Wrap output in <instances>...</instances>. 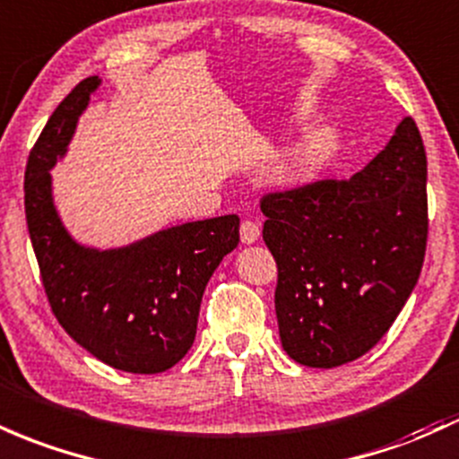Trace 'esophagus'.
Wrapping results in <instances>:
<instances>
[{"mask_svg":"<svg viewBox=\"0 0 459 459\" xmlns=\"http://www.w3.org/2000/svg\"><path fill=\"white\" fill-rule=\"evenodd\" d=\"M239 235H241V244H255L261 235L259 224H256V221H241Z\"/></svg>","mask_w":459,"mask_h":459,"instance_id":"34e87169","label":"esophagus"}]
</instances>
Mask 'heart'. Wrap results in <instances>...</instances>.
<instances>
[{"label":"heart","instance_id":"1","mask_svg":"<svg viewBox=\"0 0 459 459\" xmlns=\"http://www.w3.org/2000/svg\"><path fill=\"white\" fill-rule=\"evenodd\" d=\"M333 126L320 124L307 133L287 150L283 159L272 168L270 180L279 189H300L318 178L326 160L335 148Z\"/></svg>","mask_w":459,"mask_h":459}]
</instances>
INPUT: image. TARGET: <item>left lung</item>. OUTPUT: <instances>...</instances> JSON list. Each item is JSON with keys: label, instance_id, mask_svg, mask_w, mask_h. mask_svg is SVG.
Segmentation results:
<instances>
[{"label": "left lung", "instance_id": "left-lung-1", "mask_svg": "<svg viewBox=\"0 0 459 459\" xmlns=\"http://www.w3.org/2000/svg\"><path fill=\"white\" fill-rule=\"evenodd\" d=\"M281 344L309 368L366 355L401 314L427 246V154L405 117L346 180L265 195Z\"/></svg>", "mask_w": 459, "mask_h": 459}]
</instances>
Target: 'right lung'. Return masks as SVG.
Segmentation results:
<instances>
[{
  "label": "right lung",
  "instance_id": "add662e5",
  "mask_svg": "<svg viewBox=\"0 0 459 459\" xmlns=\"http://www.w3.org/2000/svg\"><path fill=\"white\" fill-rule=\"evenodd\" d=\"M100 84L82 80L45 124L25 165V220L60 326L110 368L156 375L194 344L204 287L238 248L239 218L185 221L113 248L80 244L54 203L52 169Z\"/></svg>",
  "mask_w": 459,
  "mask_h": 459
}]
</instances>
